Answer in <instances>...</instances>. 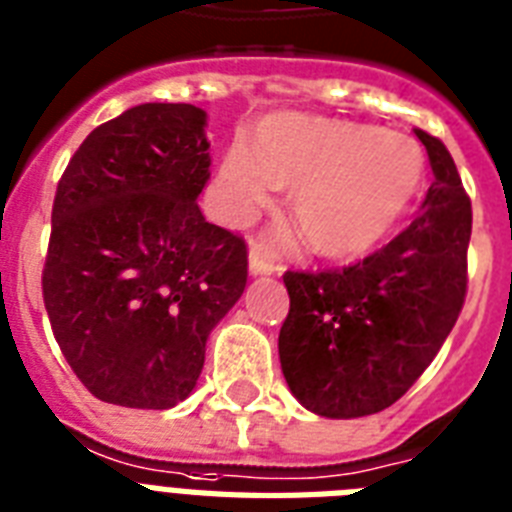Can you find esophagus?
Here are the masks:
<instances>
[{
  "mask_svg": "<svg viewBox=\"0 0 512 512\" xmlns=\"http://www.w3.org/2000/svg\"><path fill=\"white\" fill-rule=\"evenodd\" d=\"M273 270H276V265L265 257L263 249L252 247V252H249V273H252V276H270Z\"/></svg>",
  "mask_w": 512,
  "mask_h": 512,
  "instance_id": "obj_1",
  "label": "esophagus"
}]
</instances>
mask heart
<instances>
[{"mask_svg": "<svg viewBox=\"0 0 512 512\" xmlns=\"http://www.w3.org/2000/svg\"><path fill=\"white\" fill-rule=\"evenodd\" d=\"M423 155L413 139L352 120L284 112L257 126L255 147L234 141L218 176L223 218L242 223L289 191L299 236L323 257L376 247L413 202Z\"/></svg>", "mask_w": 512, "mask_h": 512, "instance_id": "1", "label": "heart"}]
</instances>
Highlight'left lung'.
Segmentation results:
<instances>
[{
	"mask_svg": "<svg viewBox=\"0 0 512 512\" xmlns=\"http://www.w3.org/2000/svg\"><path fill=\"white\" fill-rule=\"evenodd\" d=\"M415 136L434 170L418 218L363 263L284 273L281 371L299 405L323 418H363L394 405L463 310L471 199L442 141Z\"/></svg>",
	"mask_w": 512,
	"mask_h": 512,
	"instance_id": "obj_1",
	"label": "left lung"
}]
</instances>
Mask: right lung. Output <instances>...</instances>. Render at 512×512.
<instances>
[{
	"instance_id": "1",
	"label": "right lung",
	"mask_w": 512,
	"mask_h": 512,
	"mask_svg": "<svg viewBox=\"0 0 512 512\" xmlns=\"http://www.w3.org/2000/svg\"><path fill=\"white\" fill-rule=\"evenodd\" d=\"M207 112L147 102L94 128L62 173L41 276L54 339L110 405L168 410L247 286L242 236L207 223Z\"/></svg>"
}]
</instances>
